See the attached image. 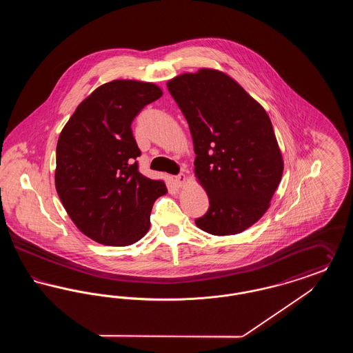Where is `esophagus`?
I'll list each match as a JSON object with an SVG mask.
<instances>
[{
    "instance_id": "34e87169",
    "label": "esophagus",
    "mask_w": 353,
    "mask_h": 353,
    "mask_svg": "<svg viewBox=\"0 0 353 353\" xmlns=\"http://www.w3.org/2000/svg\"><path fill=\"white\" fill-rule=\"evenodd\" d=\"M185 181H186V177H185V174H183V173L174 177V184L177 185V186H183L185 184Z\"/></svg>"
}]
</instances>
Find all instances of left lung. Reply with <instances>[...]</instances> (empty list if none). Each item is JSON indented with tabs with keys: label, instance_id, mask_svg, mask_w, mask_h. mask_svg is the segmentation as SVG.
Returning a JSON list of instances; mask_svg holds the SVG:
<instances>
[{
	"label": "left lung",
	"instance_id": "8db88e82",
	"mask_svg": "<svg viewBox=\"0 0 353 353\" xmlns=\"http://www.w3.org/2000/svg\"><path fill=\"white\" fill-rule=\"evenodd\" d=\"M167 85L189 124L194 173L210 203L196 225L209 234L242 233L268 212L283 173L269 115L219 70L181 74Z\"/></svg>",
	"mask_w": 353,
	"mask_h": 353
}]
</instances>
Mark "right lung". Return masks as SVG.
Instances as JSON below:
<instances>
[{
	"mask_svg": "<svg viewBox=\"0 0 353 353\" xmlns=\"http://www.w3.org/2000/svg\"><path fill=\"white\" fill-rule=\"evenodd\" d=\"M159 85L117 79L101 84L68 119L57 144L55 188L77 228L108 246H128L150 230L161 180L139 172L131 124L161 98Z\"/></svg>",
	"mask_w": 353,
	"mask_h": 353,
	"instance_id": "right-lung-1",
	"label": "right lung"
}]
</instances>
